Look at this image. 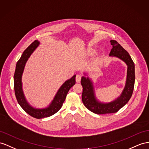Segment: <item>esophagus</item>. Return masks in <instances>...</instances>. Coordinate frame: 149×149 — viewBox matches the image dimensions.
I'll return each mask as SVG.
<instances>
[{
  "instance_id": "34e87169",
  "label": "esophagus",
  "mask_w": 149,
  "mask_h": 149,
  "mask_svg": "<svg viewBox=\"0 0 149 149\" xmlns=\"http://www.w3.org/2000/svg\"><path fill=\"white\" fill-rule=\"evenodd\" d=\"M75 80H76V82H81V75H80V74H77V75H76Z\"/></svg>"
}]
</instances>
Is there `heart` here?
<instances>
[{
  "label": "heart",
  "mask_w": 149,
  "mask_h": 149,
  "mask_svg": "<svg viewBox=\"0 0 149 149\" xmlns=\"http://www.w3.org/2000/svg\"><path fill=\"white\" fill-rule=\"evenodd\" d=\"M91 52H93V49H91Z\"/></svg>",
  "instance_id": "1"
}]
</instances>
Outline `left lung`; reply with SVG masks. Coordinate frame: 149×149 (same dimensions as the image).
I'll return each mask as SVG.
<instances>
[{
	"mask_svg": "<svg viewBox=\"0 0 149 149\" xmlns=\"http://www.w3.org/2000/svg\"><path fill=\"white\" fill-rule=\"evenodd\" d=\"M113 46L109 56L117 57L127 64V75L125 86L120 96L109 102H102L99 101L95 94L93 82L89 77L82 76L81 84L82 86V101L86 107L94 113L103 114L116 113L123 108L131 98L135 84V65L129 53L115 40H111ZM84 75L87 76L86 74Z\"/></svg>",
	"mask_w": 149,
	"mask_h": 149,
	"instance_id": "obj_1",
	"label": "left lung"
}]
</instances>
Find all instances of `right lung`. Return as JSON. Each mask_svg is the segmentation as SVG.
I'll list each match as a JSON object with an SVG mask.
<instances>
[{
	"label": "right lung",
	"mask_w": 149,
	"mask_h": 149,
	"mask_svg": "<svg viewBox=\"0 0 149 149\" xmlns=\"http://www.w3.org/2000/svg\"><path fill=\"white\" fill-rule=\"evenodd\" d=\"M40 41L35 40L26 48L22 53L20 59L17 61L16 66V70L14 75V84L15 95L19 104L30 116L37 119L49 117L58 111L62 108L63 102L65 100L67 94L71 87L75 84V75L68 79L61 86L56 94L47 108H34L27 101L22 89V76L24 70L26 63L32 53L39 46Z\"/></svg>",
	"instance_id": "add662e5"
}]
</instances>
